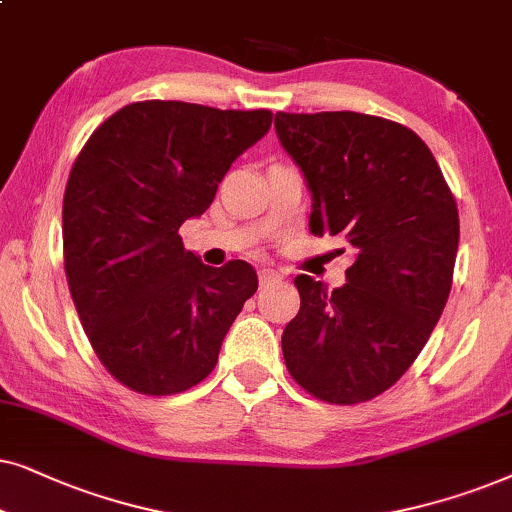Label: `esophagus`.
<instances>
[{"label": "esophagus", "instance_id": "34e87169", "mask_svg": "<svg viewBox=\"0 0 512 512\" xmlns=\"http://www.w3.org/2000/svg\"><path fill=\"white\" fill-rule=\"evenodd\" d=\"M276 278H281V274H278V271H274V269H260V283L262 285L276 281Z\"/></svg>", "mask_w": 512, "mask_h": 512}]
</instances>
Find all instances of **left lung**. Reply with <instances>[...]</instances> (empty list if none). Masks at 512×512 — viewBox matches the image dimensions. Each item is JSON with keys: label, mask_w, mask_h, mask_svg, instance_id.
<instances>
[{"label": "left lung", "mask_w": 512, "mask_h": 512, "mask_svg": "<svg viewBox=\"0 0 512 512\" xmlns=\"http://www.w3.org/2000/svg\"><path fill=\"white\" fill-rule=\"evenodd\" d=\"M276 133L311 189V234L356 250L342 288L299 274L285 325L290 377L313 398L356 405L410 370L452 290L459 210L417 133L358 112L276 114Z\"/></svg>", "instance_id": "left-lung-1"}]
</instances>
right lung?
<instances>
[{
	"instance_id": "1",
	"label": "right lung",
	"mask_w": 512,
	"mask_h": 512,
	"mask_svg": "<svg viewBox=\"0 0 512 512\" xmlns=\"http://www.w3.org/2000/svg\"><path fill=\"white\" fill-rule=\"evenodd\" d=\"M271 119L269 109L142 100L81 147L63 199L65 276L95 356L131 391L173 395L206 379L255 295L248 262L206 267L177 231L206 213Z\"/></svg>"
}]
</instances>
